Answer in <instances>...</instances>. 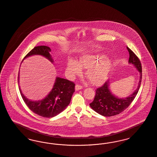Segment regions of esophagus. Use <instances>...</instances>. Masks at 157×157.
Returning <instances> with one entry per match:
<instances>
[{"instance_id":"34e87169","label":"esophagus","mask_w":157,"mask_h":157,"mask_svg":"<svg viewBox=\"0 0 157 157\" xmlns=\"http://www.w3.org/2000/svg\"><path fill=\"white\" fill-rule=\"evenodd\" d=\"M82 86H81V85H80V84H77L75 85V90H80V89H82Z\"/></svg>"}]
</instances>
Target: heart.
<instances>
[{
  "label": "heart",
  "instance_id": "heart-1",
  "mask_svg": "<svg viewBox=\"0 0 157 157\" xmlns=\"http://www.w3.org/2000/svg\"><path fill=\"white\" fill-rule=\"evenodd\" d=\"M101 54L84 56L80 59L79 63L74 59H69L67 63V71L71 76L80 75L82 67L88 68L86 75L93 84L103 82L109 73L112 64L109 60Z\"/></svg>",
  "mask_w": 157,
  "mask_h": 157
}]
</instances>
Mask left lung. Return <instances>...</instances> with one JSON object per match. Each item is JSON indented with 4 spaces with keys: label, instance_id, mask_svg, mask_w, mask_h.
<instances>
[{
    "label": "left lung",
    "instance_id": "8db88e82",
    "mask_svg": "<svg viewBox=\"0 0 157 157\" xmlns=\"http://www.w3.org/2000/svg\"><path fill=\"white\" fill-rule=\"evenodd\" d=\"M126 48L129 53V63L133 64L140 73L138 88L129 96L119 99L111 93L109 88L110 82H106L102 86L96 90L95 97L93 101L90 103L91 109L101 115L112 116L122 112L131 105L140 88L142 80V66L140 59L130 48L128 47Z\"/></svg>",
    "mask_w": 157,
    "mask_h": 157
}]
</instances>
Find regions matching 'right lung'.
<instances>
[{"label": "right lung", "mask_w": 157, "mask_h": 157, "mask_svg": "<svg viewBox=\"0 0 157 157\" xmlns=\"http://www.w3.org/2000/svg\"><path fill=\"white\" fill-rule=\"evenodd\" d=\"M50 51V47L47 46H37L29 52L24 58L33 55H41L53 62ZM75 88V84L73 82L57 77L53 89L48 95L39 101H31L27 99L20 89L19 90L24 102L33 113L44 117H52L63 112L70 104Z\"/></svg>", "instance_id": "1"}]
</instances>
